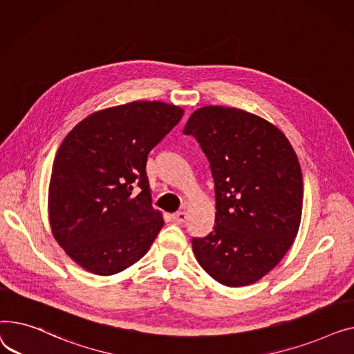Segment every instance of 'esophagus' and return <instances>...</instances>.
<instances>
[{
  "instance_id": "esophagus-1",
  "label": "esophagus",
  "mask_w": 354,
  "mask_h": 354,
  "mask_svg": "<svg viewBox=\"0 0 354 354\" xmlns=\"http://www.w3.org/2000/svg\"><path fill=\"white\" fill-rule=\"evenodd\" d=\"M187 218V213L185 212H178L176 214H173V221L177 224H183Z\"/></svg>"
}]
</instances>
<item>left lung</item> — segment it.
<instances>
[{"mask_svg": "<svg viewBox=\"0 0 354 354\" xmlns=\"http://www.w3.org/2000/svg\"><path fill=\"white\" fill-rule=\"evenodd\" d=\"M183 133L197 138L214 178V230L193 239L194 256L220 284H253L299 233L303 176L296 151L274 124L233 107L196 110Z\"/></svg>", "mask_w": 354, "mask_h": 354, "instance_id": "8db88e82", "label": "left lung"}]
</instances>
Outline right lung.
<instances>
[{
    "label": "right lung",
    "instance_id": "obj_1",
    "mask_svg": "<svg viewBox=\"0 0 354 354\" xmlns=\"http://www.w3.org/2000/svg\"><path fill=\"white\" fill-rule=\"evenodd\" d=\"M184 110L131 101L81 120L57 151L48 185V221L71 260L113 276L149 252L164 224L151 207L149 153Z\"/></svg>",
    "mask_w": 354,
    "mask_h": 354
}]
</instances>
